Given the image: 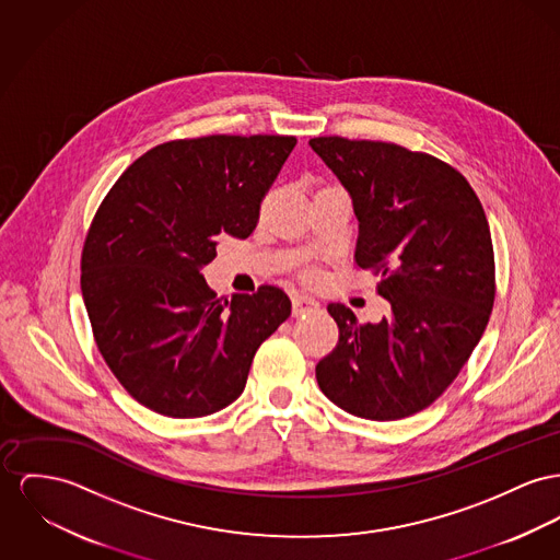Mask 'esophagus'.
Returning a JSON list of instances; mask_svg holds the SVG:
<instances>
[{
	"label": "esophagus",
	"mask_w": 560,
	"mask_h": 560,
	"mask_svg": "<svg viewBox=\"0 0 560 560\" xmlns=\"http://www.w3.org/2000/svg\"><path fill=\"white\" fill-rule=\"evenodd\" d=\"M320 307V303L310 295H293V314L295 316H303L310 312H316Z\"/></svg>",
	"instance_id": "1"
}]
</instances>
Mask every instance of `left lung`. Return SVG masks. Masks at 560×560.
Segmentation results:
<instances>
[{
    "label": "left lung",
    "instance_id": "obj_1",
    "mask_svg": "<svg viewBox=\"0 0 560 560\" xmlns=\"http://www.w3.org/2000/svg\"><path fill=\"white\" fill-rule=\"evenodd\" d=\"M352 197L354 261L380 276L390 303L361 325L341 303L331 354L316 365L337 408L368 420H399L429 408L469 361L494 303V255L485 208L465 176L427 154L372 140L312 138Z\"/></svg>",
    "mask_w": 560,
    "mask_h": 560
}]
</instances>
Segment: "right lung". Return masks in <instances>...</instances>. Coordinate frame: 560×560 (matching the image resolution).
Segmentation results:
<instances>
[{
  "label": "right lung",
  "instance_id": "right-lung-1",
  "mask_svg": "<svg viewBox=\"0 0 560 560\" xmlns=\"http://www.w3.org/2000/svg\"><path fill=\"white\" fill-rule=\"evenodd\" d=\"M298 140L206 136L159 144L114 183L82 248V298L97 348L125 390L170 418L233 404L291 299L262 284L219 299L201 267L217 237H248Z\"/></svg>",
  "mask_w": 560,
  "mask_h": 560
}]
</instances>
